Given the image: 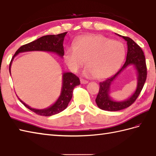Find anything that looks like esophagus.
Segmentation results:
<instances>
[{
	"label": "esophagus",
	"instance_id": "34e87169",
	"mask_svg": "<svg viewBox=\"0 0 156 156\" xmlns=\"http://www.w3.org/2000/svg\"><path fill=\"white\" fill-rule=\"evenodd\" d=\"M80 82H81V84H87L88 82L87 80H84V79H81V80H80Z\"/></svg>",
	"mask_w": 156,
	"mask_h": 156
}]
</instances>
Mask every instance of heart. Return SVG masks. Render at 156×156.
<instances>
[{"label":"heart","mask_w":156,"mask_h":156,"mask_svg":"<svg viewBox=\"0 0 156 156\" xmlns=\"http://www.w3.org/2000/svg\"><path fill=\"white\" fill-rule=\"evenodd\" d=\"M125 55L122 43L100 35H85L64 51V60L72 72L86 64L84 74L88 77L102 79L111 76L120 68Z\"/></svg>","instance_id":"obj_1"}]
</instances>
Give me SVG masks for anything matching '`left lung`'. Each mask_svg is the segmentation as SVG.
I'll use <instances>...</instances> for the list:
<instances>
[{"label":"left lung","mask_w":156,"mask_h":156,"mask_svg":"<svg viewBox=\"0 0 156 156\" xmlns=\"http://www.w3.org/2000/svg\"><path fill=\"white\" fill-rule=\"evenodd\" d=\"M117 35L119 37H122L127 41V58H126V61L122 67L114 76L107 78L103 82H100L99 92L95 100L98 108H100L102 110L108 111H120L129 107V106L133 104L138 97V96L140 95L147 78V67L143 50L133 39L119 34ZM129 65H133L136 69L138 76L136 90L127 100L123 101H114L109 95L110 91V86L112 82L117 76Z\"/></svg>","instance_id":"8db88e82"}]
</instances>
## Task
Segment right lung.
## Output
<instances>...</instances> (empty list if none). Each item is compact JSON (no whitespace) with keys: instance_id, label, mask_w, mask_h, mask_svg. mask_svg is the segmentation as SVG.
Returning a JSON list of instances; mask_svg holds the SVG:
<instances>
[{"instance_id":"right-lung-1","label":"right lung","mask_w":156,"mask_h":156,"mask_svg":"<svg viewBox=\"0 0 156 156\" xmlns=\"http://www.w3.org/2000/svg\"><path fill=\"white\" fill-rule=\"evenodd\" d=\"M67 34V32L63 33L58 35H45L39 38L36 40L29 43L27 44L23 45L20 47L17 51L15 52V55L11 59L9 65V72L11 74V67L13 59L19 53L32 51H44L53 52L57 54L60 58H63L64 55V40L65 36ZM80 79L75 74L72 72H64L62 75V86L61 94L59 95L58 100L55 101L54 105L50 107L44 109H35L31 108L29 105H26L21 99L19 98L20 101L29 110L35 112L36 114L41 116H51L58 114L64 110L68 107V103L70 101L72 97L73 90L76 86L80 85Z\"/></svg>"}]
</instances>
